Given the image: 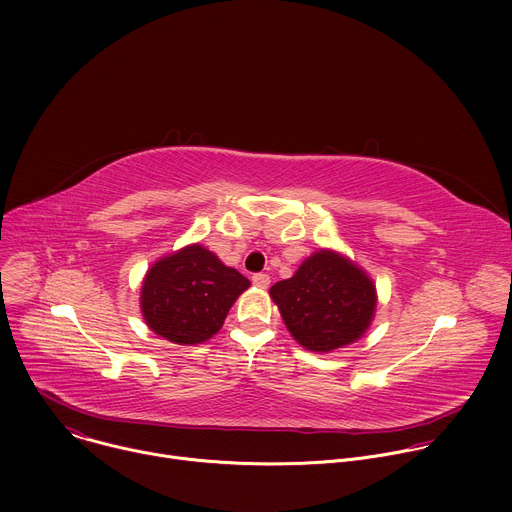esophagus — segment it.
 I'll return each instance as SVG.
<instances>
[{
  "label": "esophagus",
  "mask_w": 512,
  "mask_h": 512,
  "mask_svg": "<svg viewBox=\"0 0 512 512\" xmlns=\"http://www.w3.org/2000/svg\"><path fill=\"white\" fill-rule=\"evenodd\" d=\"M269 281H271V279H269L267 273H255V275H253V283H255L257 287H267Z\"/></svg>",
  "instance_id": "1"
}]
</instances>
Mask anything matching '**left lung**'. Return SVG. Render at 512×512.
<instances>
[{
  "mask_svg": "<svg viewBox=\"0 0 512 512\" xmlns=\"http://www.w3.org/2000/svg\"><path fill=\"white\" fill-rule=\"evenodd\" d=\"M269 296L294 340L318 354L360 340L377 312L373 277L334 249L314 251Z\"/></svg>",
  "mask_w": 512,
  "mask_h": 512,
  "instance_id": "1",
  "label": "left lung"
}]
</instances>
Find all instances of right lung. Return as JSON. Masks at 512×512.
<instances>
[{"label": "right lung", "mask_w": 512, "mask_h": 512, "mask_svg": "<svg viewBox=\"0 0 512 512\" xmlns=\"http://www.w3.org/2000/svg\"><path fill=\"white\" fill-rule=\"evenodd\" d=\"M251 281L200 243L160 257L145 271L139 308L148 328L182 346L202 344L223 328L225 318Z\"/></svg>", "instance_id": "add662e5"}]
</instances>
